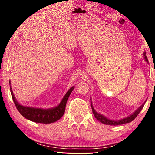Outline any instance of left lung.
<instances>
[{
	"label": "left lung",
	"mask_w": 155,
	"mask_h": 155,
	"mask_svg": "<svg viewBox=\"0 0 155 155\" xmlns=\"http://www.w3.org/2000/svg\"><path fill=\"white\" fill-rule=\"evenodd\" d=\"M143 58H144V60H145V61L148 64V58H147V57L146 55V52H143ZM90 100H91V109H92L93 114H94V116H95L96 118L98 120L99 122H101V123H103V124H106V125H114V126L127 124V123H129L131 121H133V120L137 116V115L140 114V112L141 111V109H143L144 104H145L146 102V101L144 102V103L141 104V105L140 107H139V108L137 110H136V111L133 112L131 115H128V116L124 117V118H122L121 120H114L109 119V118H108V117L104 116V115L99 114V113L96 111L95 109H94V108L93 105H92V102H91V99H90Z\"/></svg>",
	"instance_id": "obj_1"
}]
</instances>
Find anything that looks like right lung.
Returning a JSON list of instances; mask_svg holds the SVG:
<instances>
[{"mask_svg":"<svg viewBox=\"0 0 155 155\" xmlns=\"http://www.w3.org/2000/svg\"><path fill=\"white\" fill-rule=\"evenodd\" d=\"M9 85H11L10 81ZM74 86H73L67 91V93L65 94L64 98H62L61 101L60 102L58 105L52 107V108L44 109L22 105L18 103L16 98H15L12 90V86L10 85V90H11L13 101H14L15 105L18 111L20 113V114L28 120L38 123H42V124H50V123L56 122L61 118L65 112V105H66L68 99L69 98L70 94L72 93V90H74Z\"/></svg>","mask_w":155,"mask_h":155,"instance_id":"add662e5","label":"right lung"}]
</instances>
